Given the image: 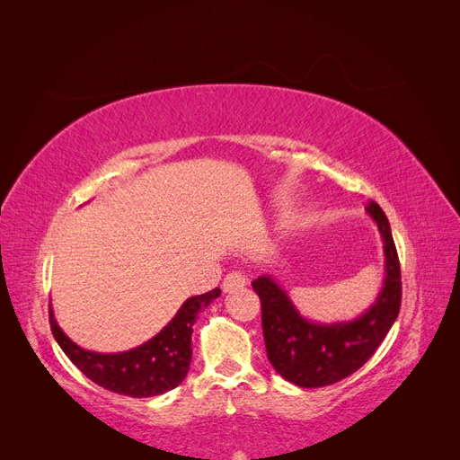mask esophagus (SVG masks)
Returning <instances> with one entry per match:
<instances>
[{"label":"esophagus","mask_w":460,"mask_h":460,"mask_svg":"<svg viewBox=\"0 0 460 460\" xmlns=\"http://www.w3.org/2000/svg\"><path fill=\"white\" fill-rule=\"evenodd\" d=\"M245 284H247V278L242 272H230L225 278V282H222V289H225V291L242 289V288H245Z\"/></svg>","instance_id":"1"}]
</instances>
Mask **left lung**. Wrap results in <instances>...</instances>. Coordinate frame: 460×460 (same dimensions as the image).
I'll return each mask as SVG.
<instances>
[{
  "label": "left lung",
  "mask_w": 460,
  "mask_h": 460,
  "mask_svg": "<svg viewBox=\"0 0 460 460\" xmlns=\"http://www.w3.org/2000/svg\"><path fill=\"white\" fill-rule=\"evenodd\" d=\"M367 213L384 242L385 278L378 297L353 320L314 323L301 316L294 301L270 274L252 282L261 299L262 336L274 370L299 387H324L351 376L378 349L401 307V269L392 228L378 203Z\"/></svg>",
  "instance_id": "obj_1"
}]
</instances>
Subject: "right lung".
<instances>
[{
  "label": "right lung",
  "instance_id": "right-lung-1",
  "mask_svg": "<svg viewBox=\"0 0 460 460\" xmlns=\"http://www.w3.org/2000/svg\"><path fill=\"white\" fill-rule=\"evenodd\" d=\"M220 296L215 288L182 303L174 318L155 338L122 353H95L82 349L59 328L49 305V324L55 341L75 367L109 392L128 397H153L182 384L191 363V328L199 311Z\"/></svg>",
  "mask_w": 460,
  "mask_h": 460
}]
</instances>
